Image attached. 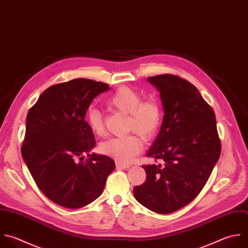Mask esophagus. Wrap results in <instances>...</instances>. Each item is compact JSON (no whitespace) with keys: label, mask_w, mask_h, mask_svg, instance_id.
<instances>
[{"label":"esophagus","mask_w":248,"mask_h":248,"mask_svg":"<svg viewBox=\"0 0 248 248\" xmlns=\"http://www.w3.org/2000/svg\"><path fill=\"white\" fill-rule=\"evenodd\" d=\"M116 168L117 169H122V170H125V169H129L131 166L130 165H127V164H122V163H119V162H116Z\"/></svg>","instance_id":"1"}]
</instances>
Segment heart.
Here are the masks:
<instances>
[{"mask_svg":"<svg viewBox=\"0 0 248 248\" xmlns=\"http://www.w3.org/2000/svg\"><path fill=\"white\" fill-rule=\"evenodd\" d=\"M109 108L129 114L127 130L134 131L144 139L151 138L159 128L161 122V108L154 100H141L140 95L134 89L122 86L118 88L107 101ZM86 122L91 132L96 136H103L105 124L102 112L95 108L87 110ZM143 147L142 140L137 135H128L108 139L100 144V152L119 163L131 162Z\"/></svg>","mask_w":248,"mask_h":248,"instance_id":"b5f03b06","label":"heart"}]
</instances>
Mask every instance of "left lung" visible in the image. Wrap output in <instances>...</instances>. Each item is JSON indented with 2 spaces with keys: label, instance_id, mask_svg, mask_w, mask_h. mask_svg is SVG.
<instances>
[{
  "label": "left lung",
  "instance_id": "1",
  "mask_svg": "<svg viewBox=\"0 0 248 248\" xmlns=\"http://www.w3.org/2000/svg\"><path fill=\"white\" fill-rule=\"evenodd\" d=\"M160 92L164 117L147 157L163 165L142 166L143 184L134 188L136 200L167 214L192 202L205 185L221 152L213 109L189 81L173 75L147 78Z\"/></svg>",
  "mask_w": 248,
  "mask_h": 248
}]
</instances>
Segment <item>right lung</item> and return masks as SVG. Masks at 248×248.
Masks as SVG:
<instances>
[{"label":"right lung","mask_w":248,"mask_h":248,"mask_svg":"<svg viewBox=\"0 0 248 248\" xmlns=\"http://www.w3.org/2000/svg\"><path fill=\"white\" fill-rule=\"evenodd\" d=\"M108 89L86 78L55 84L27 114L23 160L40 190L61 206L79 208L95 201L115 168L111 158L89 154L96 141L85 121L93 99Z\"/></svg>","instance_id":"1"}]
</instances>
